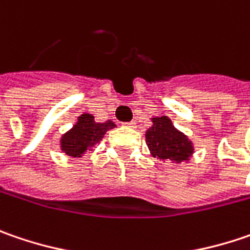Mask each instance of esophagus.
<instances>
[{
  "instance_id": "1",
  "label": "esophagus",
  "mask_w": 250,
  "mask_h": 250,
  "mask_svg": "<svg viewBox=\"0 0 250 250\" xmlns=\"http://www.w3.org/2000/svg\"><path fill=\"white\" fill-rule=\"evenodd\" d=\"M124 125H125L126 128H135V126H136V124H135L133 121H131V122H125Z\"/></svg>"
}]
</instances>
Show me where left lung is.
Returning a JSON list of instances; mask_svg holds the SVG:
<instances>
[{"instance_id": "1", "label": "left lung", "mask_w": 250, "mask_h": 250, "mask_svg": "<svg viewBox=\"0 0 250 250\" xmlns=\"http://www.w3.org/2000/svg\"><path fill=\"white\" fill-rule=\"evenodd\" d=\"M145 138L150 155L163 162L179 165L193 156V142L187 135L179 131L166 115L152 118V126L147 128Z\"/></svg>"}]
</instances>
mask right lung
<instances>
[{"mask_svg": "<svg viewBox=\"0 0 250 250\" xmlns=\"http://www.w3.org/2000/svg\"><path fill=\"white\" fill-rule=\"evenodd\" d=\"M117 125L112 121L97 122L91 114L84 112L77 122L60 138V149L63 153L71 157H82L100 144L106 132L114 129Z\"/></svg>", "mask_w": 250, "mask_h": 250, "instance_id": "obj_1", "label": "right lung"}]
</instances>
